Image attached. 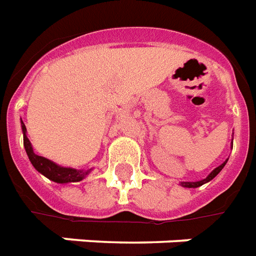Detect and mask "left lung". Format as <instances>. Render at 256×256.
Segmentation results:
<instances>
[{
    "label": "left lung",
    "instance_id": "left-lung-1",
    "mask_svg": "<svg viewBox=\"0 0 256 256\" xmlns=\"http://www.w3.org/2000/svg\"><path fill=\"white\" fill-rule=\"evenodd\" d=\"M226 162H228V160H226ZM226 162H222V164H221L220 166H217L214 171L212 172V174H210V175L208 176L206 179H204V180H200V182H182V186L188 187V188H191V187H200V186H202V184H205V183H208V182H210L212 179H213V178H216V176L218 175L220 171H221V170L224 168L225 164H226Z\"/></svg>",
    "mask_w": 256,
    "mask_h": 256
}]
</instances>
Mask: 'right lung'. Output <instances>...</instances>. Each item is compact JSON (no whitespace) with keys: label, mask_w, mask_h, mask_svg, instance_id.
<instances>
[{"label":"right lung","mask_w":256,"mask_h":256,"mask_svg":"<svg viewBox=\"0 0 256 256\" xmlns=\"http://www.w3.org/2000/svg\"><path fill=\"white\" fill-rule=\"evenodd\" d=\"M22 134H24V148H26V152H27L30 160H31L32 166L36 168V171H39L42 175H44L46 178H48L50 180L56 182V183H69V182H80L84 179L85 176L88 175V171H84V170H73V168H65V166H56V162H50L48 158H44V157L38 156L34 153L31 146V142L30 140L26 136V124L22 123Z\"/></svg>","instance_id":"1"}]
</instances>
